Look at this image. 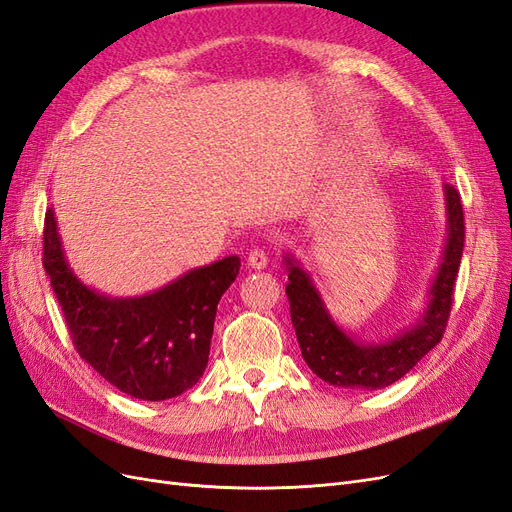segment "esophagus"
Segmentation results:
<instances>
[{"label": "esophagus", "instance_id": "esophagus-1", "mask_svg": "<svg viewBox=\"0 0 512 512\" xmlns=\"http://www.w3.org/2000/svg\"><path fill=\"white\" fill-rule=\"evenodd\" d=\"M267 262H269V258H267V254H265V250H252L250 254H247V265H250L252 269H265L267 267Z\"/></svg>", "mask_w": 512, "mask_h": 512}]
</instances>
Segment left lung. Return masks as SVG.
Here are the masks:
<instances>
[{"instance_id":"1","label":"left lung","mask_w":512,"mask_h":512,"mask_svg":"<svg viewBox=\"0 0 512 512\" xmlns=\"http://www.w3.org/2000/svg\"><path fill=\"white\" fill-rule=\"evenodd\" d=\"M446 243L436 277H433L425 312L406 331L380 344L356 342L329 314L318 288L299 260L286 254L288 303L294 333L307 367L318 378L344 389H384L440 344L453 305V288L466 241L461 196L453 185H444Z\"/></svg>"}]
</instances>
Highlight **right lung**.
I'll return each instance as SVG.
<instances>
[{"label": "right lung", "instance_id": "right-lung-1", "mask_svg": "<svg viewBox=\"0 0 512 512\" xmlns=\"http://www.w3.org/2000/svg\"><path fill=\"white\" fill-rule=\"evenodd\" d=\"M42 265L81 359L121 393L162 401L192 389L203 376L215 312L241 260L226 256L143 297H106L72 273L51 207Z\"/></svg>", "mask_w": 512, "mask_h": 512}]
</instances>
